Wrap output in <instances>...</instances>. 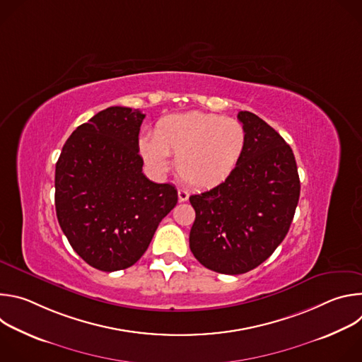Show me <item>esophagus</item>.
I'll return each instance as SVG.
<instances>
[{
  "label": "esophagus",
  "instance_id": "esophagus-1",
  "mask_svg": "<svg viewBox=\"0 0 362 362\" xmlns=\"http://www.w3.org/2000/svg\"><path fill=\"white\" fill-rule=\"evenodd\" d=\"M177 196H179V200H180V202L189 200V192L185 190V189H179V190H177Z\"/></svg>",
  "mask_w": 362,
  "mask_h": 362
}]
</instances>
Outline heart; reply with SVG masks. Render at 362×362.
Masks as SVG:
<instances>
[{
	"label": "heart",
	"mask_w": 362,
	"mask_h": 362,
	"mask_svg": "<svg viewBox=\"0 0 362 362\" xmlns=\"http://www.w3.org/2000/svg\"><path fill=\"white\" fill-rule=\"evenodd\" d=\"M143 160L159 173L168 172L175 154L179 177L200 189L215 187L235 172L246 147L243 124L219 115L186 112L162 117L153 136L139 137Z\"/></svg>",
	"instance_id": "obj_1"
}]
</instances>
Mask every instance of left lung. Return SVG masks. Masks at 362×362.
<instances>
[{
  "label": "left lung",
  "mask_w": 362,
  "mask_h": 362,
  "mask_svg": "<svg viewBox=\"0 0 362 362\" xmlns=\"http://www.w3.org/2000/svg\"><path fill=\"white\" fill-rule=\"evenodd\" d=\"M243 156L228 180L189 197L196 212L189 246L211 271L239 275L259 267L285 239L300 193L292 148L250 112Z\"/></svg>",
  "instance_id": "8db88e82"
}]
</instances>
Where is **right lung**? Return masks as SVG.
I'll use <instances>...</instances> for the list:
<instances>
[{"mask_svg": "<svg viewBox=\"0 0 362 362\" xmlns=\"http://www.w3.org/2000/svg\"><path fill=\"white\" fill-rule=\"evenodd\" d=\"M146 116L109 107L78 126L56 165V212L71 247L90 267L115 272L134 265L177 190L143 173L139 132Z\"/></svg>", "mask_w": 362, "mask_h": 362, "instance_id": "obj_1", "label": "right lung"}]
</instances>
